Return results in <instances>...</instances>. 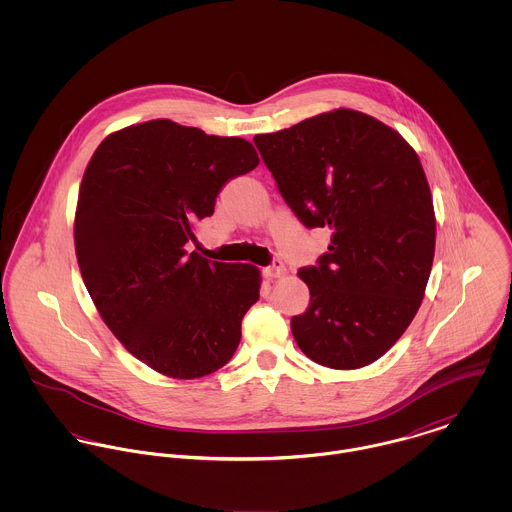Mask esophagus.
<instances>
[{"mask_svg":"<svg viewBox=\"0 0 512 512\" xmlns=\"http://www.w3.org/2000/svg\"><path fill=\"white\" fill-rule=\"evenodd\" d=\"M284 274H286V266H284V262L278 260V258H274L272 264L264 268V276H266V278H280V276H284Z\"/></svg>","mask_w":512,"mask_h":512,"instance_id":"34e87169","label":"esophagus"}]
</instances>
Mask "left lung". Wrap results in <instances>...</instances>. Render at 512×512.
<instances>
[{
    "label": "left lung",
    "mask_w": 512,
    "mask_h": 512,
    "mask_svg": "<svg viewBox=\"0 0 512 512\" xmlns=\"http://www.w3.org/2000/svg\"><path fill=\"white\" fill-rule=\"evenodd\" d=\"M293 215L331 244L299 270L309 305L292 317L299 349L329 368L380 359L408 329L432 272L430 185L406 140L355 110L254 136Z\"/></svg>",
    "instance_id": "1"
}]
</instances>
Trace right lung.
<instances>
[{
    "mask_svg": "<svg viewBox=\"0 0 512 512\" xmlns=\"http://www.w3.org/2000/svg\"><path fill=\"white\" fill-rule=\"evenodd\" d=\"M258 163L242 138L151 120L110 134L84 171L74 219L84 286L118 341L161 374H211L240 343L258 268L185 246L222 187Z\"/></svg>",
    "mask_w": 512,
    "mask_h": 512,
    "instance_id": "1",
    "label": "right lung"
}]
</instances>
